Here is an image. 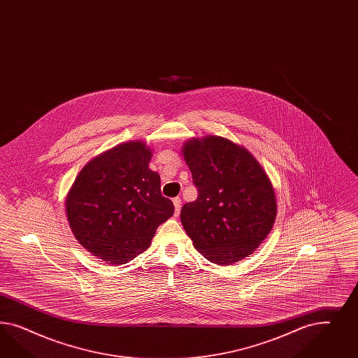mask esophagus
Returning <instances> with one entry per match:
<instances>
[{
	"mask_svg": "<svg viewBox=\"0 0 358 358\" xmlns=\"http://www.w3.org/2000/svg\"><path fill=\"white\" fill-rule=\"evenodd\" d=\"M173 205L174 215H176V217H178V214H180V210H181V198H180V196H176V198H174Z\"/></svg>",
	"mask_w": 358,
	"mask_h": 358,
	"instance_id": "1",
	"label": "esophagus"
}]
</instances>
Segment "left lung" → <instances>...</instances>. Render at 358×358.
Masks as SVG:
<instances>
[{
	"instance_id": "1",
	"label": "left lung",
	"mask_w": 358,
	"mask_h": 358,
	"mask_svg": "<svg viewBox=\"0 0 358 358\" xmlns=\"http://www.w3.org/2000/svg\"><path fill=\"white\" fill-rule=\"evenodd\" d=\"M182 152L198 196L181 208V223L195 250L219 265L247 257L277 214L269 177L245 148L220 136L186 141Z\"/></svg>"
}]
</instances>
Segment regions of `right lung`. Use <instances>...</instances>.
<instances>
[{
  "label": "right lung",
  "mask_w": 358,
  "mask_h": 358,
  "mask_svg": "<svg viewBox=\"0 0 358 358\" xmlns=\"http://www.w3.org/2000/svg\"><path fill=\"white\" fill-rule=\"evenodd\" d=\"M151 156L141 141L117 145L83 168L66 196L77 241L108 264H126L143 253L157 227L173 215L160 176L148 168Z\"/></svg>",
  "instance_id": "1"
}]
</instances>
